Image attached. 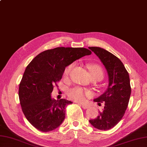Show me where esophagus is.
Instances as JSON below:
<instances>
[{
  "label": "esophagus",
  "mask_w": 147,
  "mask_h": 147,
  "mask_svg": "<svg viewBox=\"0 0 147 147\" xmlns=\"http://www.w3.org/2000/svg\"><path fill=\"white\" fill-rule=\"evenodd\" d=\"M81 107L84 109H87L89 108V106H88V105H86V104H81Z\"/></svg>",
  "instance_id": "1"
}]
</instances>
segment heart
I'll list each match as a JSON object with an SVG mask.
<instances>
[{"instance_id":"b5f03b06","label":"heart","mask_w":147,"mask_h":147,"mask_svg":"<svg viewBox=\"0 0 147 147\" xmlns=\"http://www.w3.org/2000/svg\"><path fill=\"white\" fill-rule=\"evenodd\" d=\"M73 66V64L67 66L64 71V74L65 76H67ZM88 69L90 73V74H99L103 76V72L101 68L96 64H89L88 66ZM90 94V92L85 91L83 88L80 87H75L72 88L68 91V96H69L71 100L75 101L81 102L83 101L85 99V96Z\"/></svg>"}]
</instances>
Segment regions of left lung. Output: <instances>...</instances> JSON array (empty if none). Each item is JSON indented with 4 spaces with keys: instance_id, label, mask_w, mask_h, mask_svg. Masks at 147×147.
Masks as SVG:
<instances>
[{
    "instance_id": "1",
    "label": "left lung",
    "mask_w": 147,
    "mask_h": 147,
    "mask_svg": "<svg viewBox=\"0 0 147 147\" xmlns=\"http://www.w3.org/2000/svg\"><path fill=\"white\" fill-rule=\"evenodd\" d=\"M100 59L108 76L107 90L95 98L98 105L105 103V107L99 115L89 121L100 130H108L114 127L123 117L131 94L130 81L128 73L118 58L109 51L99 47H89Z\"/></svg>"
}]
</instances>
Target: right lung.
I'll return each mask as SVG.
<instances>
[{"instance_id": "obj_1", "label": "right lung", "mask_w": 147, "mask_h": 147, "mask_svg": "<svg viewBox=\"0 0 147 147\" xmlns=\"http://www.w3.org/2000/svg\"><path fill=\"white\" fill-rule=\"evenodd\" d=\"M91 52L83 47H59L40 53L26 68L19 84L22 111L34 127L43 132L54 130L65 118V108L73 103L51 96L54 85L59 81L66 67Z\"/></svg>"}]
</instances>
